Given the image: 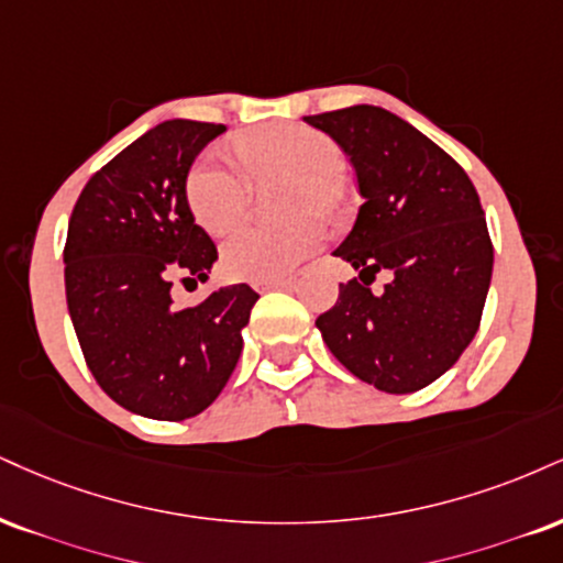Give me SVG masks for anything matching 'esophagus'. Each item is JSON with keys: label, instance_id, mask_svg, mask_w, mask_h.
I'll list each match as a JSON object with an SVG mask.
<instances>
[{"label": "esophagus", "instance_id": "34e87169", "mask_svg": "<svg viewBox=\"0 0 563 563\" xmlns=\"http://www.w3.org/2000/svg\"><path fill=\"white\" fill-rule=\"evenodd\" d=\"M254 290H273V288H290L288 277H273V280H254Z\"/></svg>", "mask_w": 563, "mask_h": 563}]
</instances>
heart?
<instances>
[{
  "label": "heart",
  "instance_id": "obj_1",
  "mask_svg": "<svg viewBox=\"0 0 563 563\" xmlns=\"http://www.w3.org/2000/svg\"><path fill=\"white\" fill-rule=\"evenodd\" d=\"M243 165L254 175H296L290 205L301 209H330L335 205V178L343 157L328 135L301 125H267L243 133L235 141ZM186 201L191 214L209 233H225L246 214L249 178L222 152H207L186 175ZM322 225L303 214L283 225L249 222L235 228L222 246V264L243 280H273L294 273L314 254Z\"/></svg>",
  "mask_w": 563,
  "mask_h": 563
}]
</instances>
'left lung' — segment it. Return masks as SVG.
Instances as JSON below:
<instances>
[{"label": "left lung", "mask_w": 563, "mask_h": 563, "mask_svg": "<svg viewBox=\"0 0 563 563\" xmlns=\"http://www.w3.org/2000/svg\"><path fill=\"white\" fill-rule=\"evenodd\" d=\"M354 165L356 222L335 256L358 269L317 317L322 341L358 380L415 393L449 372L479 328L493 243L470 175L415 125L356 104L303 118ZM389 286L372 295L374 273Z\"/></svg>", "instance_id": "8db88e82"}]
</instances>
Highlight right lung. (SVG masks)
<instances>
[{
    "mask_svg": "<svg viewBox=\"0 0 563 563\" xmlns=\"http://www.w3.org/2000/svg\"><path fill=\"white\" fill-rule=\"evenodd\" d=\"M225 125L167 120L86 183L65 243V296L80 351L101 390L148 419L196 417L239 364L256 290H212L196 307L178 280H209L217 246L196 225L186 175Z\"/></svg>",
    "mask_w": 563,
    "mask_h": 563,
    "instance_id": "obj_1",
    "label": "right lung"
}]
</instances>
